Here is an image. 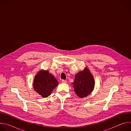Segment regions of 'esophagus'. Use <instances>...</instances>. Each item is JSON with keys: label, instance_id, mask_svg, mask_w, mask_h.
<instances>
[{"label": "esophagus", "instance_id": "obj_1", "mask_svg": "<svg viewBox=\"0 0 131 131\" xmlns=\"http://www.w3.org/2000/svg\"><path fill=\"white\" fill-rule=\"evenodd\" d=\"M62 83H67V81L65 80H62Z\"/></svg>", "mask_w": 131, "mask_h": 131}]
</instances>
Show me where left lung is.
Wrapping results in <instances>:
<instances>
[{"label": "left lung", "instance_id": "obj_1", "mask_svg": "<svg viewBox=\"0 0 131 131\" xmlns=\"http://www.w3.org/2000/svg\"><path fill=\"white\" fill-rule=\"evenodd\" d=\"M73 85L74 91L80 98L86 97L93 91L95 85V81L93 74L87 67L78 72L76 75Z\"/></svg>", "mask_w": 131, "mask_h": 131}]
</instances>
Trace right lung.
<instances>
[{
  "label": "right lung",
  "mask_w": 131,
  "mask_h": 131,
  "mask_svg": "<svg viewBox=\"0 0 131 131\" xmlns=\"http://www.w3.org/2000/svg\"><path fill=\"white\" fill-rule=\"evenodd\" d=\"M59 82L48 70L41 69L35 76L33 82L34 90L42 97L49 96Z\"/></svg>",
  "instance_id": "right-lung-1"
}]
</instances>
